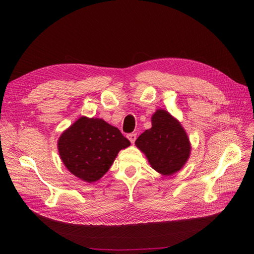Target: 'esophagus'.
<instances>
[{
    "label": "esophagus",
    "mask_w": 254,
    "mask_h": 254,
    "mask_svg": "<svg viewBox=\"0 0 254 254\" xmlns=\"http://www.w3.org/2000/svg\"><path fill=\"white\" fill-rule=\"evenodd\" d=\"M127 138L130 139V142H131L132 144H134V142H135V139H136V134H135V133L127 134Z\"/></svg>",
    "instance_id": "obj_1"
}]
</instances>
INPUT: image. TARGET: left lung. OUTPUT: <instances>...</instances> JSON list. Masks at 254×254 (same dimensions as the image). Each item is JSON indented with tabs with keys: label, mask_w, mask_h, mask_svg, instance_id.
<instances>
[{
	"label": "left lung",
	"mask_w": 254,
	"mask_h": 254,
	"mask_svg": "<svg viewBox=\"0 0 254 254\" xmlns=\"http://www.w3.org/2000/svg\"><path fill=\"white\" fill-rule=\"evenodd\" d=\"M136 146L160 175L179 171L190 157L191 144L180 122L168 111L158 109L152 117V127L137 137Z\"/></svg>",
	"instance_id": "8db88e82"
}]
</instances>
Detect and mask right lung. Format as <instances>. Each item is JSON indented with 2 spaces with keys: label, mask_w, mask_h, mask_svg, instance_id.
<instances>
[{
  "label": "right lung",
  "mask_w": 254,
  "mask_h": 254,
  "mask_svg": "<svg viewBox=\"0 0 254 254\" xmlns=\"http://www.w3.org/2000/svg\"><path fill=\"white\" fill-rule=\"evenodd\" d=\"M130 144L119 128L102 119L80 117L59 137L58 149L68 171L91 183L110 169L118 153Z\"/></svg>",
  "instance_id": "obj_1"
}]
</instances>
